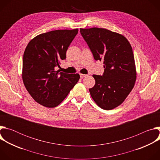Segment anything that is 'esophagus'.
Segmentation results:
<instances>
[{
    "label": "esophagus",
    "instance_id": "obj_1",
    "mask_svg": "<svg viewBox=\"0 0 160 160\" xmlns=\"http://www.w3.org/2000/svg\"><path fill=\"white\" fill-rule=\"evenodd\" d=\"M87 75H84V74H82V73H80V78H83V77H85Z\"/></svg>",
    "mask_w": 160,
    "mask_h": 160
}]
</instances>
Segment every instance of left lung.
Returning <instances> with one entry per match:
<instances>
[{"label":"left lung","mask_w":160,"mask_h":160,"mask_svg":"<svg viewBox=\"0 0 160 160\" xmlns=\"http://www.w3.org/2000/svg\"><path fill=\"white\" fill-rule=\"evenodd\" d=\"M96 61L102 60V75H93L94 86L89 88L94 101L102 109L120 105L132 91L136 80L131 45L123 35L104 28L80 29Z\"/></svg>","instance_id":"1"}]
</instances>
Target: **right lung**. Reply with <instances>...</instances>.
Instances as JSON below:
<instances>
[{
    "mask_svg": "<svg viewBox=\"0 0 160 160\" xmlns=\"http://www.w3.org/2000/svg\"><path fill=\"white\" fill-rule=\"evenodd\" d=\"M78 32V29L51 31L37 35L27 45L22 59V81L40 104L57 106L78 82L79 74L56 71Z\"/></svg>",
    "mask_w": 160,
    "mask_h": 160,
    "instance_id": "1",
    "label": "right lung"
}]
</instances>
